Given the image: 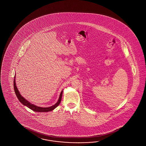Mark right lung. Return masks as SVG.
Segmentation results:
<instances>
[{"instance_id": "obj_1", "label": "right lung", "mask_w": 146, "mask_h": 146, "mask_svg": "<svg viewBox=\"0 0 146 146\" xmlns=\"http://www.w3.org/2000/svg\"><path fill=\"white\" fill-rule=\"evenodd\" d=\"M15 77L16 76H15V79H14V81H13L14 90H15V93H16V96H17L19 101L23 105L27 106L28 108H30L32 111H34L35 112H50V111L53 110L54 109H55L56 107H57L58 106H59L60 103L61 102L62 98V91L60 94L58 101L54 106H50V107H48V108H42V107H40V106H36L35 105L32 104L30 102H29L27 100L25 99L23 96H21V95L20 94V93L19 92V90H18L17 87L16 86V81H15L16 78H15Z\"/></svg>"}]
</instances>
